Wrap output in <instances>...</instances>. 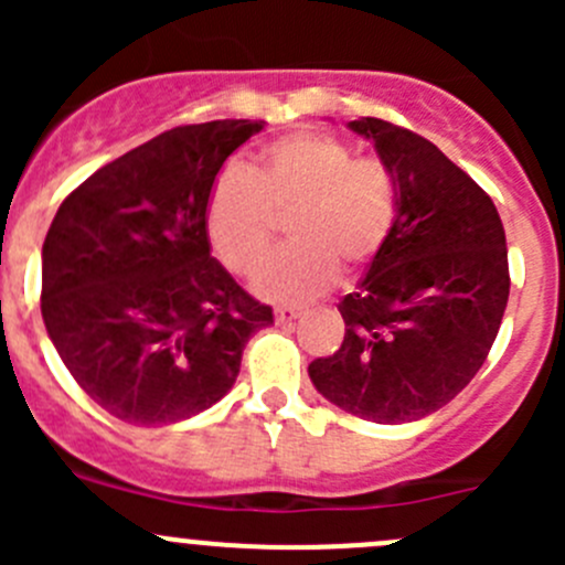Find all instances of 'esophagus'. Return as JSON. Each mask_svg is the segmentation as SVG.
I'll return each instance as SVG.
<instances>
[{"mask_svg":"<svg viewBox=\"0 0 565 565\" xmlns=\"http://www.w3.org/2000/svg\"><path fill=\"white\" fill-rule=\"evenodd\" d=\"M298 317H303V306H278L276 309L278 324H292Z\"/></svg>","mask_w":565,"mask_h":565,"instance_id":"1","label":"esophagus"}]
</instances>
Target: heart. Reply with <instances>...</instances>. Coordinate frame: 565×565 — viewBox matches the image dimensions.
<instances>
[{
  "label": "heart",
  "instance_id": "1",
  "mask_svg": "<svg viewBox=\"0 0 565 565\" xmlns=\"http://www.w3.org/2000/svg\"><path fill=\"white\" fill-rule=\"evenodd\" d=\"M276 215L289 218L292 248L267 262L254 292L298 303L324 292L335 270L377 256L396 218V180L377 158H355L344 141L295 134L262 150L243 172L226 169L207 202V235L235 273H254L276 241Z\"/></svg>",
  "mask_w": 565,
  "mask_h": 565
}]
</instances>
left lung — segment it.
I'll list each match as a JSON object with an SVG mask.
<instances>
[{
    "label": "left lung",
    "instance_id": "1",
    "mask_svg": "<svg viewBox=\"0 0 565 565\" xmlns=\"http://www.w3.org/2000/svg\"><path fill=\"white\" fill-rule=\"evenodd\" d=\"M396 180V218L339 303L344 341L309 366L344 413L409 424L478 374L509 303V248L492 199L429 139L377 117L347 122Z\"/></svg>",
    "mask_w": 565,
    "mask_h": 565
}]
</instances>
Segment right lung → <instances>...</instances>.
I'll list each match as a JSON object with an SVG mask.
<instances>
[{"label":"right lung","instance_id":"add662e5","mask_svg":"<svg viewBox=\"0 0 565 565\" xmlns=\"http://www.w3.org/2000/svg\"><path fill=\"white\" fill-rule=\"evenodd\" d=\"M262 128L215 119L167 130L89 174L51 221L45 330L82 391L125 424H177L213 407L250 335L273 324L207 237L215 177Z\"/></svg>","mask_w":565,"mask_h":565}]
</instances>
